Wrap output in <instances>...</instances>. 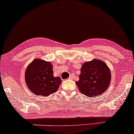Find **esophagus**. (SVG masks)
<instances>
[{
    "instance_id": "1",
    "label": "esophagus",
    "mask_w": 134,
    "mask_h": 134,
    "mask_svg": "<svg viewBox=\"0 0 134 134\" xmlns=\"http://www.w3.org/2000/svg\"><path fill=\"white\" fill-rule=\"evenodd\" d=\"M74 75H70V77H69V79H74Z\"/></svg>"
}]
</instances>
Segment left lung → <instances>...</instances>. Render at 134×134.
<instances>
[{
  "label": "left lung",
  "mask_w": 134,
  "mask_h": 134,
  "mask_svg": "<svg viewBox=\"0 0 134 134\" xmlns=\"http://www.w3.org/2000/svg\"><path fill=\"white\" fill-rule=\"evenodd\" d=\"M111 74L107 64L94 59L83 64L79 80L76 83L80 92L92 98L104 93L109 86Z\"/></svg>",
  "instance_id": "1"
}]
</instances>
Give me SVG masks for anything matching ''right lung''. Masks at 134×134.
Listing matches in <instances>:
<instances>
[{
	"label": "right lung",
	"mask_w": 134,
	"mask_h": 134,
	"mask_svg": "<svg viewBox=\"0 0 134 134\" xmlns=\"http://www.w3.org/2000/svg\"><path fill=\"white\" fill-rule=\"evenodd\" d=\"M25 81L27 87L37 96H47L58 90L62 80L53 76L51 63L35 59L27 66Z\"/></svg>",
	"instance_id": "obj_1"
}]
</instances>
